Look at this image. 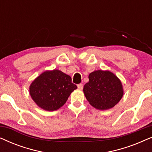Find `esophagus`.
I'll list each match as a JSON object with an SVG mask.
<instances>
[{
  "instance_id": "obj_1",
  "label": "esophagus",
  "mask_w": 152,
  "mask_h": 152,
  "mask_svg": "<svg viewBox=\"0 0 152 152\" xmlns=\"http://www.w3.org/2000/svg\"><path fill=\"white\" fill-rule=\"evenodd\" d=\"M77 88L78 89H80V90H82L83 89V84H80L77 85Z\"/></svg>"
}]
</instances>
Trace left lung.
Segmentation results:
<instances>
[{
  "instance_id": "left-lung-1",
  "label": "left lung",
  "mask_w": 152,
  "mask_h": 152,
  "mask_svg": "<svg viewBox=\"0 0 152 152\" xmlns=\"http://www.w3.org/2000/svg\"><path fill=\"white\" fill-rule=\"evenodd\" d=\"M84 93L87 100L95 109L107 110L119 102L124 94L121 81L109 70H95L88 75Z\"/></svg>"
}]
</instances>
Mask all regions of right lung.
Here are the masks:
<instances>
[{
    "instance_id": "1",
    "label": "right lung",
    "mask_w": 152,
    "mask_h": 152,
    "mask_svg": "<svg viewBox=\"0 0 152 152\" xmlns=\"http://www.w3.org/2000/svg\"><path fill=\"white\" fill-rule=\"evenodd\" d=\"M77 88L69 75L59 70H47L32 82L30 94L39 107L53 111L61 107Z\"/></svg>"
}]
</instances>
